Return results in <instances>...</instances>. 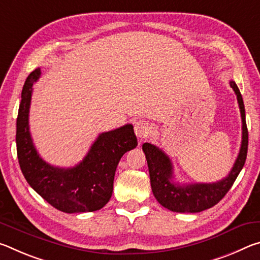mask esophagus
<instances>
[{
  "label": "esophagus",
  "instance_id": "34e87169",
  "mask_svg": "<svg viewBox=\"0 0 260 260\" xmlns=\"http://www.w3.org/2000/svg\"><path fill=\"white\" fill-rule=\"evenodd\" d=\"M134 131H135L136 136H138L140 140H143V139L148 138L149 133H150V126H149L147 121L139 120L135 122Z\"/></svg>",
  "mask_w": 260,
  "mask_h": 260
}]
</instances>
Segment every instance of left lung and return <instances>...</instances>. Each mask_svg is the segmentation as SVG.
Instances as JSON below:
<instances>
[{
  "label": "left lung",
  "mask_w": 260,
  "mask_h": 260,
  "mask_svg": "<svg viewBox=\"0 0 260 260\" xmlns=\"http://www.w3.org/2000/svg\"><path fill=\"white\" fill-rule=\"evenodd\" d=\"M235 91L242 118L241 149L232 171L226 178L213 183L180 184L173 181V165L170 157L151 143H143L142 149L147 158L150 183L158 203L173 212L196 213L212 208L225 197L243 169L248 153V128L245 122V110L239 87L230 82Z\"/></svg>",
  "instance_id": "1"
}]
</instances>
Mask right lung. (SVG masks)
I'll list each match as a JSON object with an SVG mask.
<instances>
[{"label":"right lung","mask_w":260,"mask_h":260,"mask_svg":"<svg viewBox=\"0 0 260 260\" xmlns=\"http://www.w3.org/2000/svg\"><path fill=\"white\" fill-rule=\"evenodd\" d=\"M40 76L39 68L30 72L21 91L16 133L21 172L29 186L61 212H93L102 209L112 196L114 173L120 158L138 146L133 125L100 134L76 166L64 169L48 164L35 149L28 126L32 86Z\"/></svg>","instance_id":"obj_1"}]
</instances>
